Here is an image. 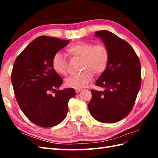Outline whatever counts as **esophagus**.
<instances>
[{
    "instance_id": "34e87169",
    "label": "esophagus",
    "mask_w": 158,
    "mask_h": 158,
    "mask_svg": "<svg viewBox=\"0 0 158 158\" xmlns=\"http://www.w3.org/2000/svg\"><path fill=\"white\" fill-rule=\"evenodd\" d=\"M82 90V89L81 88H75V92H76V93H79V92H80Z\"/></svg>"
}]
</instances>
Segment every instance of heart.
Wrapping results in <instances>:
<instances>
[{
    "label": "heart",
    "mask_w": 158,
    "mask_h": 158,
    "mask_svg": "<svg viewBox=\"0 0 158 158\" xmlns=\"http://www.w3.org/2000/svg\"><path fill=\"white\" fill-rule=\"evenodd\" d=\"M66 53L72 58L78 57L81 59L82 71L66 79V85L72 88L85 87L93 79L94 73L96 75H101L109 64V50L102 43L94 45L90 42L77 41L66 49ZM52 65L53 69L60 75H66L68 73L66 59L60 52L53 55Z\"/></svg>",
    "instance_id": "b5f03b06"
}]
</instances>
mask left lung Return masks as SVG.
Listing matches in <instances>:
<instances>
[{
	"label": "left lung",
	"mask_w": 158,
	"mask_h": 158,
	"mask_svg": "<svg viewBox=\"0 0 158 158\" xmlns=\"http://www.w3.org/2000/svg\"><path fill=\"white\" fill-rule=\"evenodd\" d=\"M109 50L108 66L96 85L104 91L92 89L88 109L92 116L102 123H115L132 110L141 85V67L135 50L113 32H95Z\"/></svg>",
	"instance_id": "8db88e82"
}]
</instances>
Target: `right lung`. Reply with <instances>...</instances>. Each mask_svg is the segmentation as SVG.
Wrapping results in <instances>:
<instances>
[{"instance_id": "add662e5", "label": "right lung", "mask_w": 158, "mask_h": 158, "mask_svg": "<svg viewBox=\"0 0 158 158\" xmlns=\"http://www.w3.org/2000/svg\"><path fill=\"white\" fill-rule=\"evenodd\" d=\"M69 43L39 36L13 64L11 83L17 102L28 119L39 126L49 127L62 122L68 113L69 100L75 96L73 88L57 90L63 80L52 65L53 55Z\"/></svg>"}]
</instances>
